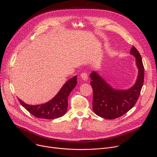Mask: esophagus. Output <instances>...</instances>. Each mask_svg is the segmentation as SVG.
Wrapping results in <instances>:
<instances>
[{"mask_svg":"<svg viewBox=\"0 0 157 157\" xmlns=\"http://www.w3.org/2000/svg\"><path fill=\"white\" fill-rule=\"evenodd\" d=\"M81 77L82 79L84 80V81H87V79H88L87 75V73H81Z\"/></svg>","mask_w":157,"mask_h":157,"instance_id":"1","label":"esophagus"}]
</instances>
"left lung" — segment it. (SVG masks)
Segmentation results:
<instances>
[{
	"label": "left lung",
	"mask_w": 157,
	"mask_h": 157,
	"mask_svg": "<svg viewBox=\"0 0 157 157\" xmlns=\"http://www.w3.org/2000/svg\"><path fill=\"white\" fill-rule=\"evenodd\" d=\"M130 54L136 58L139 70L136 82L132 87L121 90L110 86L97 72L93 71L90 77L93 89V109L98 116L106 119L118 118L131 109L136 104L144 81V67L141 56L134 47Z\"/></svg>",
	"instance_id": "left-lung-1"
}]
</instances>
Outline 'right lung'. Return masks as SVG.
Wrapping results in <instances>:
<instances>
[{
    "instance_id": "1",
    "label": "right lung",
    "mask_w": 157,
    "mask_h": 157,
    "mask_svg": "<svg viewBox=\"0 0 157 157\" xmlns=\"http://www.w3.org/2000/svg\"><path fill=\"white\" fill-rule=\"evenodd\" d=\"M77 84V76L67 81L57 94L48 102L40 105H29L18 99L30 114L37 118L55 119L64 116L68 109V98Z\"/></svg>"
}]
</instances>
